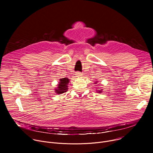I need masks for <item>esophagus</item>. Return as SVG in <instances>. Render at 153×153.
Returning <instances> with one entry per match:
<instances>
[{
  "label": "esophagus",
  "instance_id": "esophagus-1",
  "mask_svg": "<svg viewBox=\"0 0 153 153\" xmlns=\"http://www.w3.org/2000/svg\"><path fill=\"white\" fill-rule=\"evenodd\" d=\"M76 75H77V76H82V73L80 72H77L76 73Z\"/></svg>",
  "mask_w": 153,
  "mask_h": 153
}]
</instances>
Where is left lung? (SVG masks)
<instances>
[{
  "label": "left lung",
  "mask_w": 153,
  "mask_h": 153,
  "mask_svg": "<svg viewBox=\"0 0 153 153\" xmlns=\"http://www.w3.org/2000/svg\"><path fill=\"white\" fill-rule=\"evenodd\" d=\"M99 93H100V92H101V91H99Z\"/></svg>",
  "instance_id": "obj_1"
}]
</instances>
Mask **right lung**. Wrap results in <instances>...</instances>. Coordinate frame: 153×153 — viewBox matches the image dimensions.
<instances>
[{
  "mask_svg": "<svg viewBox=\"0 0 153 153\" xmlns=\"http://www.w3.org/2000/svg\"><path fill=\"white\" fill-rule=\"evenodd\" d=\"M69 79L68 78H62L60 79V82L58 85L57 89H56V92L57 94H62L67 91V85L69 82Z\"/></svg>",
  "mask_w": 153,
  "mask_h": 153,
  "instance_id": "add662e5",
  "label": "right lung"
}]
</instances>
